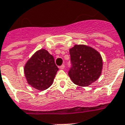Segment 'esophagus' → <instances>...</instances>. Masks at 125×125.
I'll list each match as a JSON object with an SVG mask.
<instances>
[{
    "mask_svg": "<svg viewBox=\"0 0 125 125\" xmlns=\"http://www.w3.org/2000/svg\"><path fill=\"white\" fill-rule=\"evenodd\" d=\"M60 69H63L65 68V65H62L61 66H60Z\"/></svg>",
    "mask_w": 125,
    "mask_h": 125,
    "instance_id": "1",
    "label": "esophagus"
}]
</instances>
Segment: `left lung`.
<instances>
[{"label": "left lung", "mask_w": 125, "mask_h": 125, "mask_svg": "<svg viewBox=\"0 0 125 125\" xmlns=\"http://www.w3.org/2000/svg\"><path fill=\"white\" fill-rule=\"evenodd\" d=\"M71 67L68 72L74 84L87 86L100 77L102 59L98 51L85 45H75L69 50Z\"/></svg>", "instance_id": "left-lung-1"}]
</instances>
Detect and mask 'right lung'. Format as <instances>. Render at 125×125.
Listing matches in <instances>:
<instances>
[{"mask_svg": "<svg viewBox=\"0 0 125 125\" xmlns=\"http://www.w3.org/2000/svg\"><path fill=\"white\" fill-rule=\"evenodd\" d=\"M58 71L53 56L45 50L37 51L24 68L28 83L41 91L51 86Z\"/></svg>", "mask_w": 125, "mask_h": 125, "instance_id": "right-lung-1", "label": "right lung"}]
</instances>
